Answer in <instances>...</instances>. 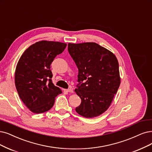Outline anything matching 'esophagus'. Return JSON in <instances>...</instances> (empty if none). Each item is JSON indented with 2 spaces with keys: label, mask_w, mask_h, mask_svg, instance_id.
<instances>
[{
  "label": "esophagus",
  "mask_w": 152,
  "mask_h": 152,
  "mask_svg": "<svg viewBox=\"0 0 152 152\" xmlns=\"http://www.w3.org/2000/svg\"><path fill=\"white\" fill-rule=\"evenodd\" d=\"M64 91H66L67 93H73V90L72 89H64Z\"/></svg>",
  "instance_id": "1"
}]
</instances>
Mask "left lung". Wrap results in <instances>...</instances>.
Wrapping results in <instances>:
<instances>
[{
	"label": "left lung",
	"instance_id": "obj_1",
	"mask_svg": "<svg viewBox=\"0 0 152 152\" xmlns=\"http://www.w3.org/2000/svg\"><path fill=\"white\" fill-rule=\"evenodd\" d=\"M68 51L78 68L75 91L81 99L76 108L81 116L91 118L108 109L120 85L115 55L95 42L68 44Z\"/></svg>",
	"mask_w": 152,
	"mask_h": 152
}]
</instances>
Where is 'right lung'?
<instances>
[{"mask_svg":"<svg viewBox=\"0 0 152 152\" xmlns=\"http://www.w3.org/2000/svg\"><path fill=\"white\" fill-rule=\"evenodd\" d=\"M66 46L60 42H37L25 50L17 64V91L22 102L34 113L49 111L54 104L55 98L62 93L61 89L52 82L50 66Z\"/></svg>","mask_w":152,"mask_h":152,"instance_id":"obj_1","label":"right lung"}]
</instances>
